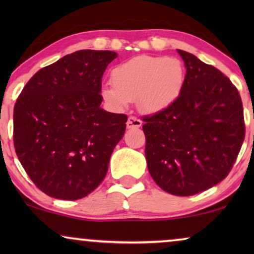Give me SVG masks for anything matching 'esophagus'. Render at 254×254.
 Returning <instances> with one entry per match:
<instances>
[{
  "mask_svg": "<svg viewBox=\"0 0 254 254\" xmlns=\"http://www.w3.org/2000/svg\"><path fill=\"white\" fill-rule=\"evenodd\" d=\"M142 121L136 117H129L127 120V128H140Z\"/></svg>",
  "mask_w": 254,
  "mask_h": 254,
  "instance_id": "1",
  "label": "esophagus"
}]
</instances>
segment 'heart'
Wrapping results in <instances>:
<instances>
[{
    "mask_svg": "<svg viewBox=\"0 0 254 254\" xmlns=\"http://www.w3.org/2000/svg\"><path fill=\"white\" fill-rule=\"evenodd\" d=\"M184 79L185 69L178 59L141 55L112 69V85L103 86L102 96L118 109L136 100L144 112H158L177 99Z\"/></svg>",
    "mask_w": 254,
    "mask_h": 254,
    "instance_id": "heart-1",
    "label": "heart"
}]
</instances>
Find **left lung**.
<instances>
[{
	"instance_id": "1",
	"label": "left lung",
	"mask_w": 254,
	"mask_h": 254,
	"mask_svg": "<svg viewBox=\"0 0 254 254\" xmlns=\"http://www.w3.org/2000/svg\"><path fill=\"white\" fill-rule=\"evenodd\" d=\"M186 75L179 96L144 116L145 158L155 183L173 195L201 193L231 171L245 137L242 98L230 79L178 50Z\"/></svg>"
}]
</instances>
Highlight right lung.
<instances>
[{
  "label": "right lung",
  "instance_id": "1",
  "mask_svg": "<svg viewBox=\"0 0 254 254\" xmlns=\"http://www.w3.org/2000/svg\"><path fill=\"white\" fill-rule=\"evenodd\" d=\"M116 52L82 50L41 68L13 109V145L38 189L78 200L105 178L127 116L106 112L102 78Z\"/></svg>",
  "mask_w": 254,
  "mask_h": 254
}]
</instances>
